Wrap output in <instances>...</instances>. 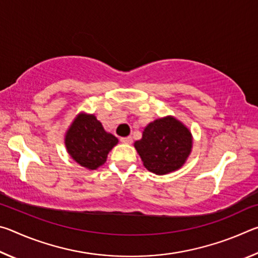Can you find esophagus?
<instances>
[{"mask_svg":"<svg viewBox=\"0 0 258 258\" xmlns=\"http://www.w3.org/2000/svg\"><path fill=\"white\" fill-rule=\"evenodd\" d=\"M120 141L123 143H126V145H131L133 142L132 137H125V138H120Z\"/></svg>","mask_w":258,"mask_h":258,"instance_id":"esophagus-1","label":"esophagus"}]
</instances>
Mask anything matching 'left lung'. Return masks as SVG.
I'll return each instance as SVG.
<instances>
[{
    "label": "left lung",
    "instance_id": "8db88e82",
    "mask_svg": "<svg viewBox=\"0 0 258 258\" xmlns=\"http://www.w3.org/2000/svg\"><path fill=\"white\" fill-rule=\"evenodd\" d=\"M134 147L148 171L164 175L184 164L191 151L192 138L184 125L173 117H166L148 125Z\"/></svg>",
    "mask_w": 258,
    "mask_h": 258
}]
</instances>
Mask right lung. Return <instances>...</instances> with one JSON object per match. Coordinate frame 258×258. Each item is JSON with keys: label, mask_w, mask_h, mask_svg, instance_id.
Wrapping results in <instances>:
<instances>
[{"label": "right lung", "mask_w": 258, "mask_h": 258, "mask_svg": "<svg viewBox=\"0 0 258 258\" xmlns=\"http://www.w3.org/2000/svg\"><path fill=\"white\" fill-rule=\"evenodd\" d=\"M118 139L104 131L94 115H80L66 134V147L74 159L83 167L97 169Z\"/></svg>", "instance_id": "obj_1"}]
</instances>
